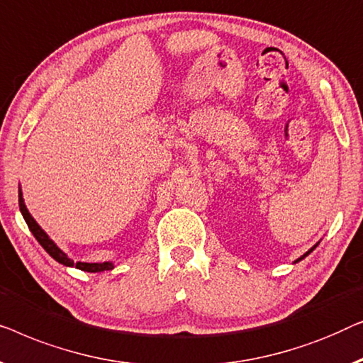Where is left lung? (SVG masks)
<instances>
[{
	"label": "left lung",
	"instance_id": "1",
	"mask_svg": "<svg viewBox=\"0 0 363 363\" xmlns=\"http://www.w3.org/2000/svg\"><path fill=\"white\" fill-rule=\"evenodd\" d=\"M315 247H318V243H315V245H314V247H313V248H311V250H309V252H306V253H304V255H303V257H301V258H298V259H296V262H301V259H303V258H306V257H308V255H309V253H311V252H313V250H314V248H315Z\"/></svg>",
	"mask_w": 363,
	"mask_h": 363
}]
</instances>
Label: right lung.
<instances>
[{
  "mask_svg": "<svg viewBox=\"0 0 363 363\" xmlns=\"http://www.w3.org/2000/svg\"><path fill=\"white\" fill-rule=\"evenodd\" d=\"M19 211H21L24 220H26L29 230L33 232V235L35 237V240L40 243V247H43L45 252H48L50 257H52L55 262H59L60 264H65V267H75L82 269V272H89V273H101V272H106V269H113V263L110 262H105V263H74V259H70L67 255H65L62 250H60L57 245H55L52 240L49 238V235L45 233L43 228L39 227V223L34 220L33 216H30L26 203H24V199H23V192L21 189H19Z\"/></svg>",
  "mask_w": 363,
  "mask_h": 363,
  "instance_id": "add662e5",
  "label": "right lung"
}]
</instances>
